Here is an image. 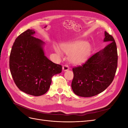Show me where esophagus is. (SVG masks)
<instances>
[{
  "instance_id": "34e87169",
  "label": "esophagus",
  "mask_w": 128,
  "mask_h": 128,
  "mask_svg": "<svg viewBox=\"0 0 128 128\" xmlns=\"http://www.w3.org/2000/svg\"><path fill=\"white\" fill-rule=\"evenodd\" d=\"M69 69V67L68 65L65 64L64 66H62V70H63V71H67V70H68Z\"/></svg>"
}]
</instances>
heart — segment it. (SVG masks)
I'll return each mask as SVG.
<instances>
[{
	"instance_id": "heart-1",
	"label": "heart",
	"mask_w": 128,
	"mask_h": 128,
	"mask_svg": "<svg viewBox=\"0 0 128 128\" xmlns=\"http://www.w3.org/2000/svg\"><path fill=\"white\" fill-rule=\"evenodd\" d=\"M62 50L67 54L71 55V60L75 64H81L85 62L90 53L91 47L85 42H74L62 44ZM59 53V50H57Z\"/></svg>"
}]
</instances>
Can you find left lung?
Wrapping results in <instances>:
<instances>
[{
	"instance_id": "1",
	"label": "left lung",
	"mask_w": 128,
	"mask_h": 128,
	"mask_svg": "<svg viewBox=\"0 0 128 128\" xmlns=\"http://www.w3.org/2000/svg\"><path fill=\"white\" fill-rule=\"evenodd\" d=\"M104 42L108 43L102 50L94 54L81 66L73 67L72 83L78 96L92 97L104 91L112 82L118 65V53L113 37L104 32Z\"/></svg>"
}]
</instances>
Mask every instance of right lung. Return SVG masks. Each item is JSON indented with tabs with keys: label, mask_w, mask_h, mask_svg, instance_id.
I'll use <instances>...</instances> for the list:
<instances>
[{
	"label": "right lung",
	"mask_w": 128,
	"mask_h": 128,
	"mask_svg": "<svg viewBox=\"0 0 128 128\" xmlns=\"http://www.w3.org/2000/svg\"><path fill=\"white\" fill-rule=\"evenodd\" d=\"M35 31L27 30L16 38L11 50L9 67L14 82L21 91L34 96L46 94L52 78L62 72L61 65L44 56L41 40Z\"/></svg>",
	"instance_id": "obj_1"
}]
</instances>
